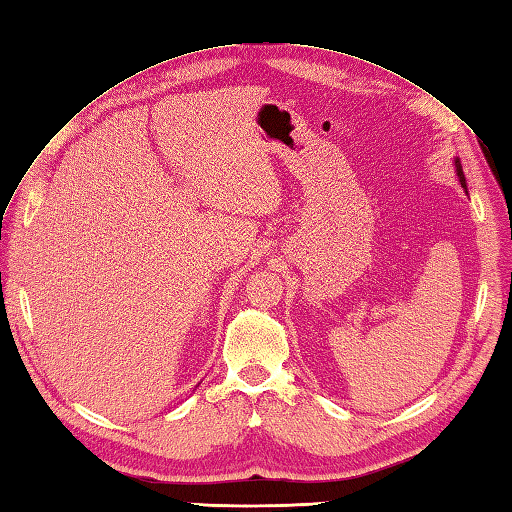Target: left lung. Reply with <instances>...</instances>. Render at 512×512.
Returning <instances> with one entry per match:
<instances>
[{
	"mask_svg": "<svg viewBox=\"0 0 512 512\" xmlns=\"http://www.w3.org/2000/svg\"><path fill=\"white\" fill-rule=\"evenodd\" d=\"M454 165H457V176H459V183H461V187L467 191V183H465V174H463V168H461V161L457 159V161H454Z\"/></svg>",
	"mask_w": 512,
	"mask_h": 512,
	"instance_id": "8db88e82",
	"label": "left lung"
}]
</instances>
